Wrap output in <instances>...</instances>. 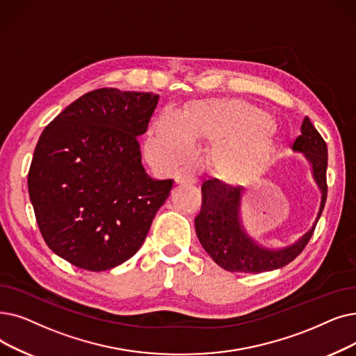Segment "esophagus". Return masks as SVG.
<instances>
[{"label": "esophagus", "instance_id": "34e87169", "mask_svg": "<svg viewBox=\"0 0 356 356\" xmlns=\"http://www.w3.org/2000/svg\"><path fill=\"white\" fill-rule=\"evenodd\" d=\"M176 183L177 184H183V183L193 184V183H196V177L193 175H191V173H183V175H179L176 177Z\"/></svg>", "mask_w": 356, "mask_h": 356}]
</instances>
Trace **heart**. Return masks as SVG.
<instances>
[{"instance_id":"heart-1","label":"heart","mask_w":356,"mask_h":356,"mask_svg":"<svg viewBox=\"0 0 356 356\" xmlns=\"http://www.w3.org/2000/svg\"><path fill=\"white\" fill-rule=\"evenodd\" d=\"M273 119L237 99L199 102L179 116L164 111L154 122L145 151L164 167L188 161L193 141L212 144L209 165L227 183H244L264 172L272 156Z\"/></svg>"}]
</instances>
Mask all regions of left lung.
<instances>
[{
	"label": "left lung",
	"instance_id": "8db88e82",
	"mask_svg": "<svg viewBox=\"0 0 356 356\" xmlns=\"http://www.w3.org/2000/svg\"><path fill=\"white\" fill-rule=\"evenodd\" d=\"M292 149L302 152L313 165V177L321 191V202L316 222L292 245L280 250L260 247L247 236L240 221L241 186H228L216 179L202 184V207L195 218L196 236L216 265L228 272L260 273L286 266L310 241L327 197V145L312 120L304 118L301 135Z\"/></svg>",
	"mask_w": 356,
	"mask_h": 356
}]
</instances>
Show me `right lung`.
Returning a JSON list of instances; mask_svg holds the SVG:
<instances>
[{"instance_id": "add662e5", "label": "right lung", "mask_w": 356, "mask_h": 356, "mask_svg": "<svg viewBox=\"0 0 356 356\" xmlns=\"http://www.w3.org/2000/svg\"><path fill=\"white\" fill-rule=\"evenodd\" d=\"M159 95L99 88L76 99L39 138L27 186L44 243L91 272L119 266L143 245L173 188L141 163Z\"/></svg>"}]
</instances>
